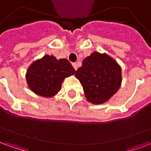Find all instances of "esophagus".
<instances>
[{
	"label": "esophagus",
	"instance_id": "esophagus-1",
	"mask_svg": "<svg viewBox=\"0 0 151 151\" xmlns=\"http://www.w3.org/2000/svg\"><path fill=\"white\" fill-rule=\"evenodd\" d=\"M73 68H74V69H75V70H77V69H78V65H77L76 63H73Z\"/></svg>",
	"mask_w": 151,
	"mask_h": 151
}]
</instances>
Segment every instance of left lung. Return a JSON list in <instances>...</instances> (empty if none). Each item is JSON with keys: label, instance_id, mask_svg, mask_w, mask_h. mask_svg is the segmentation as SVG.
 Here are the masks:
<instances>
[{"label": "left lung", "instance_id": "1", "mask_svg": "<svg viewBox=\"0 0 151 151\" xmlns=\"http://www.w3.org/2000/svg\"><path fill=\"white\" fill-rule=\"evenodd\" d=\"M75 76L82 84L86 99L97 104L108 100L121 83L120 66L110 56L99 52L86 57Z\"/></svg>", "mask_w": 151, "mask_h": 151}]
</instances>
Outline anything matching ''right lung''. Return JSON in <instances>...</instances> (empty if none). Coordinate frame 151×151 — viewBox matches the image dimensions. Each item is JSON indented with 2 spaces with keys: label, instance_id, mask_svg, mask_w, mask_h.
<instances>
[{
  "label": "right lung",
  "instance_id": "1",
  "mask_svg": "<svg viewBox=\"0 0 151 151\" xmlns=\"http://www.w3.org/2000/svg\"><path fill=\"white\" fill-rule=\"evenodd\" d=\"M74 73L75 69L68 60H56L53 56L46 55L30 66L27 82L35 94L52 97L60 90L64 78Z\"/></svg>",
  "mask_w": 151,
  "mask_h": 151
}]
</instances>
